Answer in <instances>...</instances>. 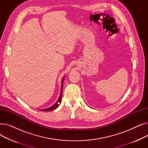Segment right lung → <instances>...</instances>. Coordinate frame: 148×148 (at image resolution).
Returning <instances> with one entry per match:
<instances>
[{
	"label": "right lung",
	"instance_id": "1",
	"mask_svg": "<svg viewBox=\"0 0 148 148\" xmlns=\"http://www.w3.org/2000/svg\"><path fill=\"white\" fill-rule=\"evenodd\" d=\"M64 77L63 78V79H62V86H61V90H60V96H59V98L58 100V101L54 104L53 106H51L50 107H49L47 108H45V109H41V110L42 111H51L53 110H54L55 108H56L57 107H58V106H59V104L61 101V99H62V89H63V83H64Z\"/></svg>",
	"mask_w": 148,
	"mask_h": 148
}]
</instances>
